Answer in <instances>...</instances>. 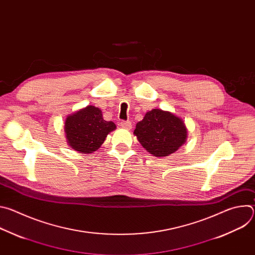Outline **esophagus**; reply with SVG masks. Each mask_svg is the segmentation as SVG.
<instances>
[{
  "label": "esophagus",
  "mask_w": 255,
  "mask_h": 255,
  "mask_svg": "<svg viewBox=\"0 0 255 255\" xmlns=\"http://www.w3.org/2000/svg\"><path fill=\"white\" fill-rule=\"evenodd\" d=\"M120 126L124 129H127V130H131L132 129V123L129 122V121H122L120 123Z\"/></svg>",
  "instance_id": "34e87169"
}]
</instances>
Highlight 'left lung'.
I'll return each instance as SVG.
<instances>
[{
    "label": "left lung",
    "mask_w": 255,
    "mask_h": 255,
    "mask_svg": "<svg viewBox=\"0 0 255 255\" xmlns=\"http://www.w3.org/2000/svg\"><path fill=\"white\" fill-rule=\"evenodd\" d=\"M134 135L147 152L155 157H165L186 143L188 130L180 117L153 109L136 124Z\"/></svg>",
    "instance_id": "8db88e82"
}]
</instances>
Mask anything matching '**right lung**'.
Wrapping results in <instances>:
<instances>
[{"label":"right lung","mask_w":255,"mask_h":255,"mask_svg":"<svg viewBox=\"0 0 255 255\" xmlns=\"http://www.w3.org/2000/svg\"><path fill=\"white\" fill-rule=\"evenodd\" d=\"M115 129V123L104 120L102 111L92 105L68 115L64 122L68 146L83 154L98 150L107 135Z\"/></svg>","instance_id":"obj_1"}]
</instances>
